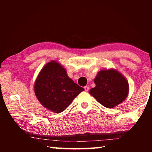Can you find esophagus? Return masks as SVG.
Returning <instances> with one entry per match:
<instances>
[{
  "label": "esophagus",
  "instance_id": "1",
  "mask_svg": "<svg viewBox=\"0 0 152 152\" xmlns=\"http://www.w3.org/2000/svg\"><path fill=\"white\" fill-rule=\"evenodd\" d=\"M84 90H85V91H86V92H88L89 90H90V88H89V86H84Z\"/></svg>",
  "mask_w": 152,
  "mask_h": 152
}]
</instances>
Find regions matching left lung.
I'll list each match as a JSON object with an SVG mask.
<instances>
[{"mask_svg":"<svg viewBox=\"0 0 152 152\" xmlns=\"http://www.w3.org/2000/svg\"><path fill=\"white\" fill-rule=\"evenodd\" d=\"M96 84L90 90L91 94L102 106L113 108L123 102L129 91L125 77L116 69H104L98 72L94 79Z\"/></svg>","mask_w":152,"mask_h":152,"instance_id":"8db88e82","label":"left lung"}]
</instances>
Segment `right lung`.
<instances>
[{"instance_id": "1", "label": "right lung", "mask_w": 152, "mask_h": 152, "mask_svg": "<svg viewBox=\"0 0 152 152\" xmlns=\"http://www.w3.org/2000/svg\"><path fill=\"white\" fill-rule=\"evenodd\" d=\"M84 91L67 74L66 69L56 60L43 67L34 84V91L43 107L55 113L64 111Z\"/></svg>"}]
</instances>
